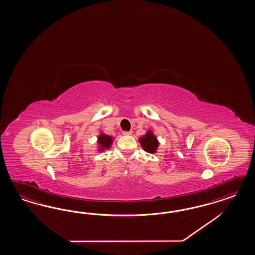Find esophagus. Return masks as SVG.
<instances>
[{"instance_id": "34e87169", "label": "esophagus", "mask_w": 255, "mask_h": 255, "mask_svg": "<svg viewBox=\"0 0 255 255\" xmlns=\"http://www.w3.org/2000/svg\"><path fill=\"white\" fill-rule=\"evenodd\" d=\"M131 132H132L131 131H124V135H131Z\"/></svg>"}]
</instances>
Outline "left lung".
Here are the masks:
<instances>
[{
  "instance_id": "1",
  "label": "left lung",
  "mask_w": 255,
  "mask_h": 255,
  "mask_svg": "<svg viewBox=\"0 0 255 255\" xmlns=\"http://www.w3.org/2000/svg\"><path fill=\"white\" fill-rule=\"evenodd\" d=\"M139 142L143 149L149 153H154L157 149V147L159 146V143L157 141V138L153 135L152 131H147V133L139 138Z\"/></svg>"
}]
</instances>
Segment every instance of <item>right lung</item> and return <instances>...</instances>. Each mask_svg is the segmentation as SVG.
I'll return each instance as SVG.
<instances>
[{
    "label": "right lung",
    "instance_id": "add662e5",
    "mask_svg": "<svg viewBox=\"0 0 255 255\" xmlns=\"http://www.w3.org/2000/svg\"><path fill=\"white\" fill-rule=\"evenodd\" d=\"M98 143H99L102 149L108 148L112 144V137L109 136V135H106V134L102 133L100 136L98 137Z\"/></svg>",
    "mask_w": 255,
    "mask_h": 255
}]
</instances>
